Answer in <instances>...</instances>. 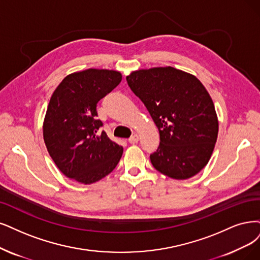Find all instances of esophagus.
Here are the masks:
<instances>
[{"label":"esophagus","mask_w":260,"mask_h":260,"mask_svg":"<svg viewBox=\"0 0 260 260\" xmlns=\"http://www.w3.org/2000/svg\"><path fill=\"white\" fill-rule=\"evenodd\" d=\"M138 140H139V136L137 135V134H135V135H133V136L129 137L128 142H129V143H137Z\"/></svg>","instance_id":"34e87169"}]
</instances>
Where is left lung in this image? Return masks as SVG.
Here are the masks:
<instances>
[{"label":"left lung","mask_w":260,"mask_h":260,"mask_svg":"<svg viewBox=\"0 0 260 260\" xmlns=\"http://www.w3.org/2000/svg\"><path fill=\"white\" fill-rule=\"evenodd\" d=\"M159 132L150 155L153 167L177 180L197 175L212 155L218 133L214 104L195 76L167 67L139 70L126 77Z\"/></svg>","instance_id":"8db88e82"}]
</instances>
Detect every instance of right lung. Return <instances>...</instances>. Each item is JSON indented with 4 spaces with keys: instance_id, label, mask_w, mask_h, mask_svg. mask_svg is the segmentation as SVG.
Returning <instances> with one entry per match:
<instances>
[{
    "instance_id": "obj_1",
    "label": "right lung",
    "mask_w": 260,
    "mask_h": 260,
    "mask_svg": "<svg viewBox=\"0 0 260 260\" xmlns=\"http://www.w3.org/2000/svg\"><path fill=\"white\" fill-rule=\"evenodd\" d=\"M122 80L119 72L90 69L66 76L54 90L44 121V140L56 167L83 184L100 181L118 165L123 148L98 120V103Z\"/></svg>"
}]
</instances>
